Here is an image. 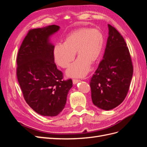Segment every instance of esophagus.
<instances>
[{
    "label": "esophagus",
    "instance_id": "esophagus-1",
    "mask_svg": "<svg viewBox=\"0 0 147 147\" xmlns=\"http://www.w3.org/2000/svg\"><path fill=\"white\" fill-rule=\"evenodd\" d=\"M72 82H73L74 84H76V83L80 82V80H78V79H74Z\"/></svg>",
    "mask_w": 147,
    "mask_h": 147
}]
</instances>
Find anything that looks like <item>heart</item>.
I'll use <instances>...</instances> for the list:
<instances>
[{"label": "heart", "mask_w": 147, "mask_h": 147, "mask_svg": "<svg viewBox=\"0 0 147 147\" xmlns=\"http://www.w3.org/2000/svg\"><path fill=\"white\" fill-rule=\"evenodd\" d=\"M104 42V36L99 30L79 28L70 32L63 44H56L53 49V56L57 65L67 68L74 61L77 52L78 58L70 65L67 75L71 77H82L90 70L91 64L99 59Z\"/></svg>", "instance_id": "1"}]
</instances>
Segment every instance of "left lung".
<instances>
[{
    "instance_id": "left-lung-1",
    "label": "left lung",
    "mask_w": 147,
    "mask_h": 147,
    "mask_svg": "<svg viewBox=\"0 0 147 147\" xmlns=\"http://www.w3.org/2000/svg\"><path fill=\"white\" fill-rule=\"evenodd\" d=\"M104 57L90 82L92 103L102 110L117 107L125 99L133 74L129 51L122 35L108 24Z\"/></svg>"
}]
</instances>
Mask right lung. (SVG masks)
Wrapping results in <instances>:
<instances>
[{
  "mask_svg": "<svg viewBox=\"0 0 147 147\" xmlns=\"http://www.w3.org/2000/svg\"><path fill=\"white\" fill-rule=\"evenodd\" d=\"M59 26L51 25L30 29L17 56L16 75L23 97L35 112L47 117L59 115L64 108L72 86L71 79L64 80L53 56L55 46L50 35Z\"/></svg>",
  "mask_w": 147,
  "mask_h": 147,
  "instance_id": "obj_1",
  "label": "right lung"
}]
</instances>
